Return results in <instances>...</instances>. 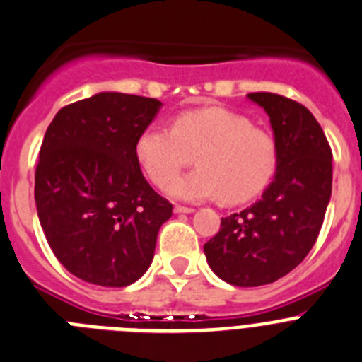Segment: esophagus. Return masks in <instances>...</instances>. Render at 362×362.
<instances>
[{
    "instance_id": "obj_1",
    "label": "esophagus",
    "mask_w": 362,
    "mask_h": 362,
    "mask_svg": "<svg viewBox=\"0 0 362 362\" xmlns=\"http://www.w3.org/2000/svg\"><path fill=\"white\" fill-rule=\"evenodd\" d=\"M174 212L175 214H192L194 212V209H190V206H181V204H175Z\"/></svg>"
}]
</instances>
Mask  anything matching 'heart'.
Here are the masks:
<instances>
[{"label": "heart", "instance_id": "1", "mask_svg": "<svg viewBox=\"0 0 362 362\" xmlns=\"http://www.w3.org/2000/svg\"><path fill=\"white\" fill-rule=\"evenodd\" d=\"M190 151L197 152L198 168L171 182ZM134 152L153 185L163 187L170 180L166 194L188 203L217 197L226 203L252 199L267 187L277 166V146L270 134L221 107L181 112L172 129L146 127Z\"/></svg>", "mask_w": 362, "mask_h": 362}]
</instances>
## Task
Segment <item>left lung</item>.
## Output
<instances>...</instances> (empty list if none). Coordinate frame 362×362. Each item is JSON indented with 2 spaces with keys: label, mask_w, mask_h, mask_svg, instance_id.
Masks as SVG:
<instances>
[{
  "label": "left lung",
  "mask_w": 362,
  "mask_h": 362,
  "mask_svg": "<svg viewBox=\"0 0 362 362\" xmlns=\"http://www.w3.org/2000/svg\"><path fill=\"white\" fill-rule=\"evenodd\" d=\"M246 98L264 108L277 146L276 174L261 199L221 219L204 243L206 263L233 286H261L308 255L332 196V150L321 124L297 101L270 92Z\"/></svg>",
  "instance_id": "8db88e82"
}]
</instances>
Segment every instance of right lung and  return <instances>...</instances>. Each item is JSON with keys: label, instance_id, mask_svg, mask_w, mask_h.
<instances>
[{"label": "right lung", "instance_id": "obj_1", "mask_svg": "<svg viewBox=\"0 0 362 362\" xmlns=\"http://www.w3.org/2000/svg\"><path fill=\"white\" fill-rule=\"evenodd\" d=\"M161 107L153 98L99 92L63 107L45 132L37 217L57 261L86 283H136L172 217V204L143 177L134 152Z\"/></svg>", "mask_w": 362, "mask_h": 362}]
</instances>
